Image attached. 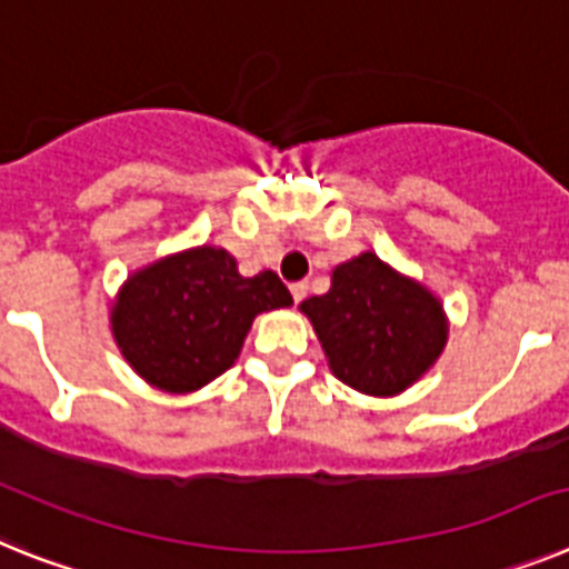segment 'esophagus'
<instances>
[{
	"instance_id": "1",
	"label": "esophagus",
	"mask_w": 569,
	"mask_h": 569,
	"mask_svg": "<svg viewBox=\"0 0 569 569\" xmlns=\"http://www.w3.org/2000/svg\"><path fill=\"white\" fill-rule=\"evenodd\" d=\"M307 292H309V283H307V280H298V283H292V298H295V303H300V300L307 298Z\"/></svg>"
}]
</instances>
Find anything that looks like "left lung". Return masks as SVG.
I'll list each match as a JSON object with an SVG mask.
<instances>
[{
    "label": "left lung",
    "instance_id": "1",
    "mask_svg": "<svg viewBox=\"0 0 569 569\" xmlns=\"http://www.w3.org/2000/svg\"><path fill=\"white\" fill-rule=\"evenodd\" d=\"M332 373L370 396H393L419 379L446 347V315L428 289L376 254L332 271L327 295L303 300Z\"/></svg>",
    "mask_w": 569,
    "mask_h": 569
}]
</instances>
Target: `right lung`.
<instances>
[{
	"instance_id": "obj_1",
	"label": "right lung",
	"mask_w": 569,
	"mask_h": 569,
	"mask_svg": "<svg viewBox=\"0 0 569 569\" xmlns=\"http://www.w3.org/2000/svg\"><path fill=\"white\" fill-rule=\"evenodd\" d=\"M292 303L274 271L242 277L226 248H193L132 274L112 309V332L141 379L190 393L240 356L260 312Z\"/></svg>"
}]
</instances>
